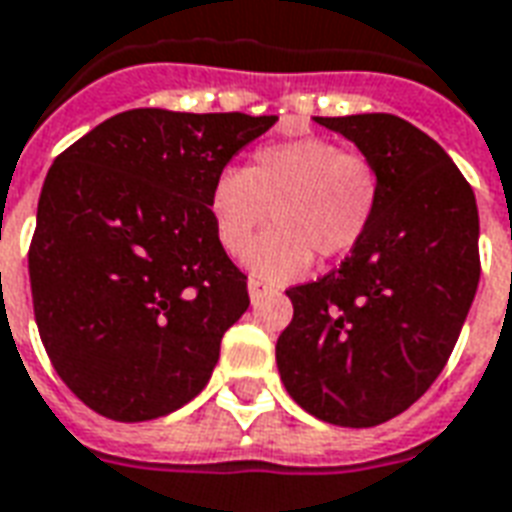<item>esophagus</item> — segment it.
<instances>
[{"label":"esophagus","instance_id":"esophagus-1","mask_svg":"<svg viewBox=\"0 0 512 512\" xmlns=\"http://www.w3.org/2000/svg\"><path fill=\"white\" fill-rule=\"evenodd\" d=\"M266 290H268V285L263 282V279H255V276L249 279V298H252V301H257V298L266 293Z\"/></svg>","mask_w":512,"mask_h":512}]
</instances>
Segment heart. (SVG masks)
<instances>
[{
    "mask_svg": "<svg viewBox=\"0 0 512 512\" xmlns=\"http://www.w3.org/2000/svg\"><path fill=\"white\" fill-rule=\"evenodd\" d=\"M380 206V176L363 154L325 138L266 143L244 170L225 168L208 192V214L222 252L241 257L267 211L274 231L249 250L246 266L266 282H287L323 260L350 255Z\"/></svg>",
    "mask_w": 512,
    "mask_h": 512,
    "instance_id": "b5f03b06",
    "label": "heart"
}]
</instances>
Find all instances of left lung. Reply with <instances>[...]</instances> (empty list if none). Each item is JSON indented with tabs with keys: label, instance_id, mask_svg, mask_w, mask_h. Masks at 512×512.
I'll use <instances>...</instances> for the list:
<instances>
[{
	"label": "left lung",
	"instance_id": "obj_1",
	"mask_svg": "<svg viewBox=\"0 0 512 512\" xmlns=\"http://www.w3.org/2000/svg\"><path fill=\"white\" fill-rule=\"evenodd\" d=\"M380 176L369 233L344 263L290 287L276 342L287 393L309 415L369 429L396 418L445 369L480 279L478 203L445 149L391 113L314 116Z\"/></svg>",
	"mask_w": 512,
	"mask_h": 512
}]
</instances>
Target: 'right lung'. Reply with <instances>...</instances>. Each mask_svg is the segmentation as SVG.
<instances>
[{"instance_id": "add662e5", "label": "right lung", "mask_w": 512, "mask_h": 512, "mask_svg": "<svg viewBox=\"0 0 512 512\" xmlns=\"http://www.w3.org/2000/svg\"><path fill=\"white\" fill-rule=\"evenodd\" d=\"M276 116L135 108L62 151L29 246L37 331L78 399L121 423L192 401L246 312L214 236L217 173Z\"/></svg>"}]
</instances>
